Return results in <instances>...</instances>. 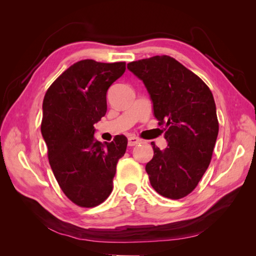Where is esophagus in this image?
<instances>
[{
  "instance_id": "34e87169",
  "label": "esophagus",
  "mask_w": 256,
  "mask_h": 256,
  "mask_svg": "<svg viewBox=\"0 0 256 256\" xmlns=\"http://www.w3.org/2000/svg\"><path fill=\"white\" fill-rule=\"evenodd\" d=\"M142 142L141 138H138L136 136H130L128 138V145L129 146H134L136 144H140Z\"/></svg>"
}]
</instances>
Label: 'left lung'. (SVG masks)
Instances as JSON below:
<instances>
[{
	"mask_svg": "<svg viewBox=\"0 0 256 256\" xmlns=\"http://www.w3.org/2000/svg\"><path fill=\"white\" fill-rule=\"evenodd\" d=\"M129 70L142 80L154 115L164 125L168 146L152 142V159L145 170L160 196L182 198L194 190L210 164L219 132L214 96L207 85L168 56L131 62Z\"/></svg>",
	"mask_w": 256,
	"mask_h": 256,
	"instance_id": "obj_1",
	"label": "left lung"
}]
</instances>
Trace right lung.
I'll list each match as a JSON object with an SVG mask.
<instances>
[{"mask_svg":"<svg viewBox=\"0 0 256 256\" xmlns=\"http://www.w3.org/2000/svg\"><path fill=\"white\" fill-rule=\"evenodd\" d=\"M126 70L125 62H76L54 81L42 102V134L52 172L65 196L81 207H95L110 196L116 164L127 138L111 143L94 138L106 112V92Z\"/></svg>","mask_w":256,"mask_h":256,"instance_id":"add662e5","label":"right lung"}]
</instances>
